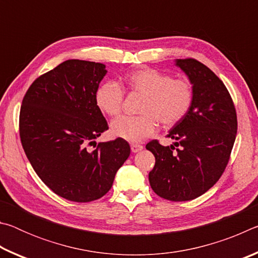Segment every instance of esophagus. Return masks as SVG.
I'll use <instances>...</instances> for the list:
<instances>
[{
  "label": "esophagus",
  "instance_id": "esophagus-1",
  "mask_svg": "<svg viewBox=\"0 0 258 258\" xmlns=\"http://www.w3.org/2000/svg\"><path fill=\"white\" fill-rule=\"evenodd\" d=\"M131 150H132V152H139V151H141V150H143V147L142 146H140V145H132L131 146Z\"/></svg>",
  "mask_w": 258,
  "mask_h": 258
}]
</instances>
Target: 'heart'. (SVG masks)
<instances>
[{
  "mask_svg": "<svg viewBox=\"0 0 258 258\" xmlns=\"http://www.w3.org/2000/svg\"><path fill=\"white\" fill-rule=\"evenodd\" d=\"M131 92L143 97L141 116L120 117L110 126L113 137L128 142H141L154 135L158 130V121L165 127L176 125L187 115L194 102V87L190 81L145 68L133 72L126 78ZM124 90L115 81H107L99 86L95 94L100 110L110 117L121 112Z\"/></svg>",
  "mask_w": 258,
  "mask_h": 258,
  "instance_id": "obj_1",
  "label": "heart"
}]
</instances>
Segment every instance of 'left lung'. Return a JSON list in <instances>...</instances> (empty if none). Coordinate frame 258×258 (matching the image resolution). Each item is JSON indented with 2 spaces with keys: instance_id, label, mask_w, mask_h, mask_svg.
I'll return each mask as SVG.
<instances>
[{
  "instance_id": "1",
  "label": "left lung",
  "mask_w": 258,
  "mask_h": 258,
  "mask_svg": "<svg viewBox=\"0 0 258 258\" xmlns=\"http://www.w3.org/2000/svg\"><path fill=\"white\" fill-rule=\"evenodd\" d=\"M194 87L187 115L167 137L164 147L152 140L146 148L154 154L149 173L151 189L171 202H187L215 184L229 163L237 135V112L228 89L211 69L196 59H177Z\"/></svg>"
}]
</instances>
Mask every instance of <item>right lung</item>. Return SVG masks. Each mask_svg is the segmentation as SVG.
Instances as JSON below:
<instances>
[{"instance_id":"1","label":"right lung","mask_w":258,"mask_h":258,"mask_svg":"<svg viewBox=\"0 0 258 258\" xmlns=\"http://www.w3.org/2000/svg\"><path fill=\"white\" fill-rule=\"evenodd\" d=\"M106 74L103 63L63 61L33 82L20 108L19 134L29 163L54 194L71 202L106 195L131 154L119 138L88 149L108 130L95 101Z\"/></svg>"}]
</instances>
